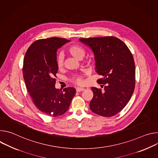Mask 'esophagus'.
Wrapping results in <instances>:
<instances>
[{
	"label": "esophagus",
	"mask_w": 158,
	"mask_h": 158,
	"mask_svg": "<svg viewBox=\"0 0 158 158\" xmlns=\"http://www.w3.org/2000/svg\"><path fill=\"white\" fill-rule=\"evenodd\" d=\"M84 90H85V89H84V88H82V87H77V88L76 89V91H77V92H81V91H84Z\"/></svg>",
	"instance_id": "34e87169"
}]
</instances>
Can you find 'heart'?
Returning a JSON list of instances; mask_svg holds the SVG:
<instances>
[{"label":"heart","instance_id":"b5f03b06","mask_svg":"<svg viewBox=\"0 0 158 158\" xmlns=\"http://www.w3.org/2000/svg\"><path fill=\"white\" fill-rule=\"evenodd\" d=\"M67 52L70 55L77 59H82L85 54V49L79 44H71L67 49ZM57 66L59 69H62L64 65V56L62 54H59L57 57ZM72 81L79 85L84 84V81L81 76L74 77Z\"/></svg>","mask_w":158,"mask_h":158}]
</instances>
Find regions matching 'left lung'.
Masks as SVG:
<instances>
[{
	"instance_id": "obj_1",
	"label": "left lung",
	"mask_w": 158,
	"mask_h": 158,
	"mask_svg": "<svg viewBox=\"0 0 158 158\" xmlns=\"http://www.w3.org/2000/svg\"><path fill=\"white\" fill-rule=\"evenodd\" d=\"M91 48L96 61V71L102 78L97 81L104 86L91 87L94 96L91 110L104 117L117 114L129 101L135 87V64L126 45L113 36L81 38Z\"/></svg>"
}]
</instances>
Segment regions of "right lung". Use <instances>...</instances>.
Masks as SVG:
<instances>
[{"label": "right lung", "mask_w": 158, "mask_h": 158, "mask_svg": "<svg viewBox=\"0 0 158 158\" xmlns=\"http://www.w3.org/2000/svg\"><path fill=\"white\" fill-rule=\"evenodd\" d=\"M71 40L51 37L35 40L28 48L23 65V76L27 91L37 108L52 117L68 110L76 94L74 87L56 89L57 51Z\"/></svg>", "instance_id": "right-lung-1"}]
</instances>
